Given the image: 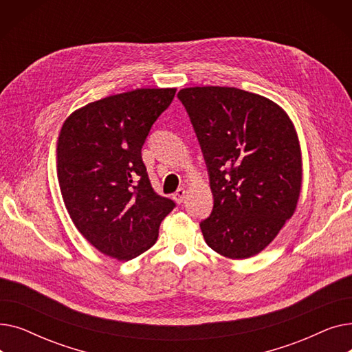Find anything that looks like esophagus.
I'll return each instance as SVG.
<instances>
[{
  "label": "esophagus",
  "instance_id": "esophagus-1",
  "mask_svg": "<svg viewBox=\"0 0 352 352\" xmlns=\"http://www.w3.org/2000/svg\"><path fill=\"white\" fill-rule=\"evenodd\" d=\"M173 198L175 199V202H178V204H181V202H184V198H186V188H178V190L173 194Z\"/></svg>",
  "mask_w": 352,
  "mask_h": 352
}]
</instances>
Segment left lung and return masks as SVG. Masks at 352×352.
Returning <instances> with one entry per match:
<instances>
[{"mask_svg": "<svg viewBox=\"0 0 352 352\" xmlns=\"http://www.w3.org/2000/svg\"><path fill=\"white\" fill-rule=\"evenodd\" d=\"M210 175L214 207L201 221L206 243L231 260L261 252L297 208L301 150L285 111L230 87L178 92Z\"/></svg>", "mask_w": 352, "mask_h": 352, "instance_id": "obj_1", "label": "left lung"}]
</instances>
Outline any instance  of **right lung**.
<instances>
[{
  "label": "right lung",
  "mask_w": 352,
  "mask_h": 352,
  "mask_svg": "<svg viewBox=\"0 0 352 352\" xmlns=\"http://www.w3.org/2000/svg\"><path fill=\"white\" fill-rule=\"evenodd\" d=\"M175 88H140L72 113L57 145V171L74 226L102 254L128 261L150 250L175 202L158 195L141 157Z\"/></svg>",
  "instance_id": "obj_1"
}]
</instances>
